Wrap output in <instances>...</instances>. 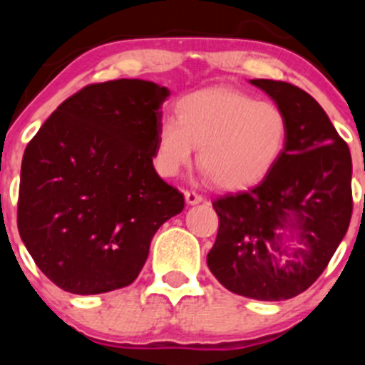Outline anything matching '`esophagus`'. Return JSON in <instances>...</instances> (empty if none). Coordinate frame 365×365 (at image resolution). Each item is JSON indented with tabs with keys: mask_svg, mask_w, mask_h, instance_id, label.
Here are the masks:
<instances>
[{
	"mask_svg": "<svg viewBox=\"0 0 365 365\" xmlns=\"http://www.w3.org/2000/svg\"><path fill=\"white\" fill-rule=\"evenodd\" d=\"M183 196H185V201L189 205H197L203 201V196L197 192H194V190H185V192H183Z\"/></svg>",
	"mask_w": 365,
	"mask_h": 365,
	"instance_id": "esophagus-1",
	"label": "esophagus"
}]
</instances>
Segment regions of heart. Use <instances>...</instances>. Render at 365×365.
<instances>
[{"label": "heart", "mask_w": 365, "mask_h": 365, "mask_svg": "<svg viewBox=\"0 0 365 365\" xmlns=\"http://www.w3.org/2000/svg\"><path fill=\"white\" fill-rule=\"evenodd\" d=\"M288 132V118L279 106L235 88H205L178 102L176 118L160 121L153 164L171 178L192 162L200 146V169L213 185L245 189L277 164Z\"/></svg>", "instance_id": "obj_1"}]
</instances>
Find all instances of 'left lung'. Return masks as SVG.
I'll return each mask as SVG.
<instances>
[{"label":"left lung","mask_w":365,"mask_h":365,"mask_svg":"<svg viewBox=\"0 0 365 365\" xmlns=\"http://www.w3.org/2000/svg\"><path fill=\"white\" fill-rule=\"evenodd\" d=\"M282 109L288 143L252 189L213 201L219 231L206 256L217 281L237 295L288 300L323 274L353 212L351 155L322 106L289 83L251 79ZM297 230L293 248L282 230Z\"/></svg>","instance_id":"8db88e82"}]
</instances>
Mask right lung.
Segmentation results:
<instances>
[{"label": "right lung", "mask_w": 365, "mask_h": 365, "mask_svg": "<svg viewBox=\"0 0 365 365\" xmlns=\"http://www.w3.org/2000/svg\"><path fill=\"white\" fill-rule=\"evenodd\" d=\"M169 90L141 79L88 84L24 150L17 227L58 288L97 295L132 284L183 194L153 168Z\"/></svg>", "instance_id": "right-lung-1"}]
</instances>
